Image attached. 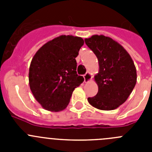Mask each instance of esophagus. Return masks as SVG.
Returning <instances> with one entry per match:
<instances>
[{
	"label": "esophagus",
	"mask_w": 152,
	"mask_h": 152,
	"mask_svg": "<svg viewBox=\"0 0 152 152\" xmlns=\"http://www.w3.org/2000/svg\"><path fill=\"white\" fill-rule=\"evenodd\" d=\"M84 82H88V81H90V80L92 79V76H91V75L89 72H87V73L84 75Z\"/></svg>",
	"instance_id": "34e87169"
}]
</instances>
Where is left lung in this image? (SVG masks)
<instances>
[{
  "mask_svg": "<svg viewBox=\"0 0 152 152\" xmlns=\"http://www.w3.org/2000/svg\"><path fill=\"white\" fill-rule=\"evenodd\" d=\"M84 41L96 55L100 66L95 76L98 92L88 97V102L102 110H115L127 100L136 84L133 61L126 49L110 37L94 35Z\"/></svg>",
  "mask_w": 152,
  "mask_h": 152,
  "instance_id": "8db88e82",
  "label": "left lung"
}]
</instances>
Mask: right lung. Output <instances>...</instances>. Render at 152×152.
I'll list each match as a JSON object with an SVG mask.
<instances>
[{"label":"right lung","mask_w":152,"mask_h":152,"mask_svg":"<svg viewBox=\"0 0 152 152\" xmlns=\"http://www.w3.org/2000/svg\"><path fill=\"white\" fill-rule=\"evenodd\" d=\"M84 40L73 36H60L37 51L29 71L30 90L47 110L66 108L75 88L84 81L77 74V61Z\"/></svg>","instance_id":"obj_1"}]
</instances>
